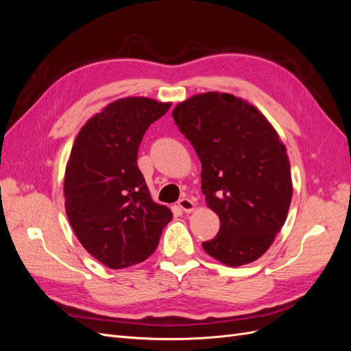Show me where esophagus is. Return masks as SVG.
I'll return each instance as SVG.
<instances>
[{
  "mask_svg": "<svg viewBox=\"0 0 351 351\" xmlns=\"http://www.w3.org/2000/svg\"><path fill=\"white\" fill-rule=\"evenodd\" d=\"M178 208L182 209V210H184L186 214H190V212H193V210H195L196 205H195V202H193L192 199L183 197V199H180V200H178Z\"/></svg>",
  "mask_w": 351,
  "mask_h": 351,
  "instance_id": "1",
  "label": "esophagus"
}]
</instances>
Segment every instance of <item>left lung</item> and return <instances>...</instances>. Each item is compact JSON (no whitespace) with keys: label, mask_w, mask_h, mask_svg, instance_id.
I'll return each instance as SVG.
<instances>
[{"label":"left lung","mask_w":351,"mask_h":351,"mask_svg":"<svg viewBox=\"0 0 351 351\" xmlns=\"http://www.w3.org/2000/svg\"><path fill=\"white\" fill-rule=\"evenodd\" d=\"M173 119L202 162V192L219 217L204 250L228 267L259 259L289 215L293 196L289 155L256 107L231 93H197Z\"/></svg>","instance_id":"1"}]
</instances>
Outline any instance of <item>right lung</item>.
Returning a JSON list of instances; mask_svg holds the SVG:
<instances>
[{"mask_svg":"<svg viewBox=\"0 0 351 351\" xmlns=\"http://www.w3.org/2000/svg\"><path fill=\"white\" fill-rule=\"evenodd\" d=\"M169 107L145 97L117 99L74 139L64 174L66 214L82 246L111 269L149 258L173 218L152 200L136 162L147 127Z\"/></svg>","mask_w":351,"mask_h":351,"instance_id":"add662e5","label":"right lung"}]
</instances>
